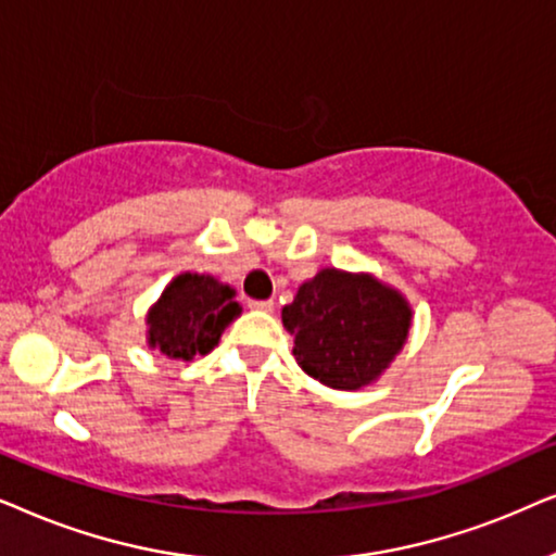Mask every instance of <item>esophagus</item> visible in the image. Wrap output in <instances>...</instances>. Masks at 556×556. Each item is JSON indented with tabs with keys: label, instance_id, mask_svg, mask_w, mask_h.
<instances>
[{
	"label": "esophagus",
	"instance_id": "34e87169",
	"mask_svg": "<svg viewBox=\"0 0 556 556\" xmlns=\"http://www.w3.org/2000/svg\"><path fill=\"white\" fill-rule=\"evenodd\" d=\"M249 307H251V309H258V313H271V309H274V300H251Z\"/></svg>",
	"mask_w": 556,
	"mask_h": 556
}]
</instances>
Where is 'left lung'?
<instances>
[{"mask_svg": "<svg viewBox=\"0 0 556 556\" xmlns=\"http://www.w3.org/2000/svg\"><path fill=\"white\" fill-rule=\"evenodd\" d=\"M414 309L396 287L368 271L325 266L300 285L282 323L298 366L338 391L379 381L409 338Z\"/></svg>", "mask_w": 556, "mask_h": 556, "instance_id": "8db88e82", "label": "left lung"}]
</instances>
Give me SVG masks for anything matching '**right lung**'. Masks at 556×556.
<instances>
[{
	"label": "right lung",
	"mask_w": 556,
	"mask_h": 556,
	"mask_svg": "<svg viewBox=\"0 0 556 556\" xmlns=\"http://www.w3.org/2000/svg\"><path fill=\"white\" fill-rule=\"evenodd\" d=\"M233 298V287L213 274H177L147 309V345L173 361L211 353L224 330L241 315Z\"/></svg>",
	"instance_id": "obj_1"
}]
</instances>
